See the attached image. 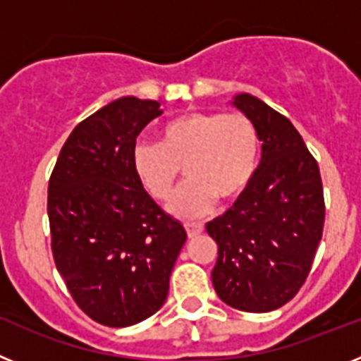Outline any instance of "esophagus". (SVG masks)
Segmentation results:
<instances>
[{
	"instance_id": "34e87169",
	"label": "esophagus",
	"mask_w": 361,
	"mask_h": 361,
	"mask_svg": "<svg viewBox=\"0 0 361 361\" xmlns=\"http://www.w3.org/2000/svg\"><path fill=\"white\" fill-rule=\"evenodd\" d=\"M185 231H187V235H189V238H195V237H198L200 233L204 231V226H202V224L187 222L185 224Z\"/></svg>"
}]
</instances>
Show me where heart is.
Here are the masks:
<instances>
[{"label": "heart", "mask_w": 361, "mask_h": 361, "mask_svg": "<svg viewBox=\"0 0 361 361\" xmlns=\"http://www.w3.org/2000/svg\"><path fill=\"white\" fill-rule=\"evenodd\" d=\"M260 137L244 114L192 111L169 121L161 143L139 141L132 163L145 189L156 200L171 195L181 166L189 180L169 202V211L185 220L202 218L214 207L216 196L242 195L259 166Z\"/></svg>", "instance_id": "obj_1"}]
</instances>
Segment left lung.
I'll return each mask as SVG.
<instances>
[{"label": "left lung", "instance_id": "obj_1", "mask_svg": "<svg viewBox=\"0 0 361 361\" xmlns=\"http://www.w3.org/2000/svg\"><path fill=\"white\" fill-rule=\"evenodd\" d=\"M233 106L257 126L262 157L233 207L205 226L218 244L211 277L226 305L260 314L293 299L310 274L325 224L323 183L284 115L250 93L235 97Z\"/></svg>", "mask_w": 361, "mask_h": 361}]
</instances>
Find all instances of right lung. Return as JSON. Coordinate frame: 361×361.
<instances>
[{
	"label": "right lung",
	"instance_id": "right-lung-1",
	"mask_svg": "<svg viewBox=\"0 0 361 361\" xmlns=\"http://www.w3.org/2000/svg\"><path fill=\"white\" fill-rule=\"evenodd\" d=\"M157 101L121 97L78 123L49 180L54 264L78 308L130 326L163 307L187 233L145 190L135 139L163 114Z\"/></svg>",
	"mask_w": 361,
	"mask_h": 361
}]
</instances>
